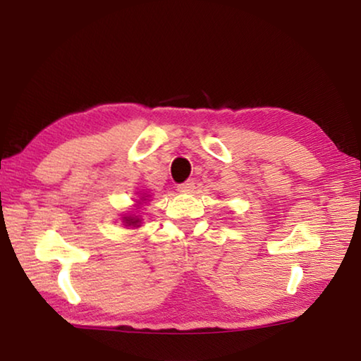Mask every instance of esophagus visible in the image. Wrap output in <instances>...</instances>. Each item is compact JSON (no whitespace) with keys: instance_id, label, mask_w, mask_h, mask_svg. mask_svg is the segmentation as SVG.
Segmentation results:
<instances>
[{"instance_id":"34e87169","label":"esophagus","mask_w":361,"mask_h":361,"mask_svg":"<svg viewBox=\"0 0 361 361\" xmlns=\"http://www.w3.org/2000/svg\"><path fill=\"white\" fill-rule=\"evenodd\" d=\"M194 185H195L194 180H186L185 183H181V185L176 186V191L181 192V194H189V192L194 191V188H195Z\"/></svg>"}]
</instances>
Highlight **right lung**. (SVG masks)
<instances>
[{
  "mask_svg": "<svg viewBox=\"0 0 361 361\" xmlns=\"http://www.w3.org/2000/svg\"><path fill=\"white\" fill-rule=\"evenodd\" d=\"M146 197H148V195L143 194V197H140V200H146ZM140 204L142 202H137V205H140ZM122 223H126V226H133V228H138L142 221H140V218L135 215H126V216H122Z\"/></svg>",
  "mask_w": 361,
  "mask_h": 361,
  "instance_id": "1",
  "label": "right lung"
}]
</instances>
